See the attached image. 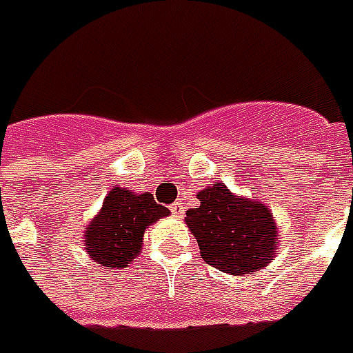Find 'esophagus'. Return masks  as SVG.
Instances as JSON below:
<instances>
[{"instance_id": "esophagus-1", "label": "esophagus", "mask_w": 353, "mask_h": 353, "mask_svg": "<svg viewBox=\"0 0 353 353\" xmlns=\"http://www.w3.org/2000/svg\"><path fill=\"white\" fill-rule=\"evenodd\" d=\"M171 212H173V214H176V216H182V214H184V203H174L173 206H171Z\"/></svg>"}]
</instances>
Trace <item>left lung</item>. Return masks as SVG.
I'll list each match as a JSON object with an SVG mask.
<instances>
[{
    "label": "left lung",
    "instance_id": "8db88e82",
    "mask_svg": "<svg viewBox=\"0 0 353 353\" xmlns=\"http://www.w3.org/2000/svg\"><path fill=\"white\" fill-rule=\"evenodd\" d=\"M201 205L186 212V225L203 261L229 275L261 272L277 255L279 230L259 199L232 193L217 182L197 193Z\"/></svg>",
    "mask_w": 353,
    "mask_h": 353
}]
</instances>
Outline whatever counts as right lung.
Listing matches in <instances>:
<instances>
[{
	"mask_svg": "<svg viewBox=\"0 0 353 353\" xmlns=\"http://www.w3.org/2000/svg\"><path fill=\"white\" fill-rule=\"evenodd\" d=\"M169 214V208L158 205L152 193L115 186L87 225L85 253L100 270H123L141 255L145 230Z\"/></svg>",
	"mask_w": 353,
	"mask_h": 353,
	"instance_id": "add662e5",
	"label": "right lung"
}]
</instances>
